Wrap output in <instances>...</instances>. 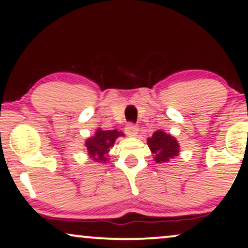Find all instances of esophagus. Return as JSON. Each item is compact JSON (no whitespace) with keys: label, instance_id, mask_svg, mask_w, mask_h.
Masks as SVG:
<instances>
[{"label":"esophagus","instance_id":"34e87169","mask_svg":"<svg viewBox=\"0 0 248 248\" xmlns=\"http://www.w3.org/2000/svg\"><path fill=\"white\" fill-rule=\"evenodd\" d=\"M138 130H139L138 127L132 124H127V127L124 128L125 134H127L129 137H136L137 135H138Z\"/></svg>","mask_w":248,"mask_h":248}]
</instances>
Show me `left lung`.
Here are the masks:
<instances>
[{
    "instance_id": "left-lung-1",
    "label": "left lung",
    "mask_w": 248,
    "mask_h": 248,
    "mask_svg": "<svg viewBox=\"0 0 248 248\" xmlns=\"http://www.w3.org/2000/svg\"><path fill=\"white\" fill-rule=\"evenodd\" d=\"M154 160L156 162H168L179 155V143L175 137L164 130H157L147 139Z\"/></svg>"
}]
</instances>
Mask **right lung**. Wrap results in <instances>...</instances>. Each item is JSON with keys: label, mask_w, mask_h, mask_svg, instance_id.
Listing matches in <instances>:
<instances>
[{"label": "right lung", "mask_w": 248, "mask_h": 248, "mask_svg": "<svg viewBox=\"0 0 248 248\" xmlns=\"http://www.w3.org/2000/svg\"><path fill=\"white\" fill-rule=\"evenodd\" d=\"M119 137H124V134L118 131L117 129L102 130L101 128H98L94 136L89 137L84 142L89 158L93 161L102 162V164L108 161L110 148L113 147L116 139Z\"/></svg>", "instance_id": "add662e5"}]
</instances>
